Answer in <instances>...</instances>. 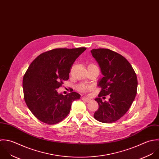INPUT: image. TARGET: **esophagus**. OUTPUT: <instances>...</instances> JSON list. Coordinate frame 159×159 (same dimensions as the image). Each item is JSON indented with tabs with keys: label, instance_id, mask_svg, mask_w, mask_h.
<instances>
[{
	"label": "esophagus",
	"instance_id": "1",
	"mask_svg": "<svg viewBox=\"0 0 159 159\" xmlns=\"http://www.w3.org/2000/svg\"><path fill=\"white\" fill-rule=\"evenodd\" d=\"M81 99H82V100H83V101H86V102H89V101L91 100L90 98H87V97H83Z\"/></svg>",
	"mask_w": 159,
	"mask_h": 159
}]
</instances>
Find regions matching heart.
<instances>
[{"label": "heart", "instance_id": "b5f03b06", "mask_svg": "<svg viewBox=\"0 0 159 159\" xmlns=\"http://www.w3.org/2000/svg\"><path fill=\"white\" fill-rule=\"evenodd\" d=\"M77 89L78 90H79L80 91H81V92H84V91H86L89 89H90V87L87 86V85H85V84H80L79 85L78 87H77Z\"/></svg>", "mask_w": 159, "mask_h": 159}]
</instances>
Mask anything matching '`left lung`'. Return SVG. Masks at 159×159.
<instances>
[{
  "label": "left lung",
  "instance_id": "8db88e82",
  "mask_svg": "<svg viewBox=\"0 0 159 159\" xmlns=\"http://www.w3.org/2000/svg\"><path fill=\"white\" fill-rule=\"evenodd\" d=\"M91 52L99 64L104 76L98 81L102 89L95 99L99 108L94 117L102 123L119 120L129 110L134 101L138 88L136 73L129 61L121 55L107 49H92ZM108 95V102L101 97Z\"/></svg>",
  "mask_w": 159,
  "mask_h": 159
}]
</instances>
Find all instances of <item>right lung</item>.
<instances>
[{
	"mask_svg": "<svg viewBox=\"0 0 159 159\" xmlns=\"http://www.w3.org/2000/svg\"><path fill=\"white\" fill-rule=\"evenodd\" d=\"M86 49H55L40 54L29 66L23 79L24 99L40 121L49 125L62 121L70 111L72 102L80 98L77 93L64 96L57 89L68 80L73 63Z\"/></svg>",
	"mask_w": 159,
	"mask_h": 159,
	"instance_id": "obj_1",
	"label": "right lung"
}]
</instances>
